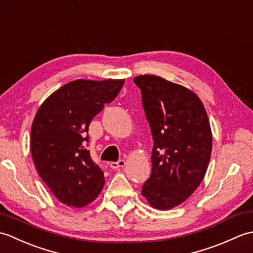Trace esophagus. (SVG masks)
Segmentation results:
<instances>
[{
  "instance_id": "esophagus-1",
  "label": "esophagus",
  "mask_w": 253,
  "mask_h": 253,
  "mask_svg": "<svg viewBox=\"0 0 253 253\" xmlns=\"http://www.w3.org/2000/svg\"><path fill=\"white\" fill-rule=\"evenodd\" d=\"M125 164H126L125 160H120V161H117V162H111L110 163V168L113 169H121V168H124V166H125Z\"/></svg>"
}]
</instances>
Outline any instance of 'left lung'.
<instances>
[{"instance_id": "left-lung-1", "label": "left lung", "mask_w": 253, "mask_h": 253, "mask_svg": "<svg viewBox=\"0 0 253 253\" xmlns=\"http://www.w3.org/2000/svg\"><path fill=\"white\" fill-rule=\"evenodd\" d=\"M142 105L154 146L152 171L141 193L154 209L169 210L186 201L207 173L212 132L199 96L162 77L140 75Z\"/></svg>"}]
</instances>
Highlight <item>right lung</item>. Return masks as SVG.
Listing matches in <instances>:
<instances>
[{
  "mask_svg": "<svg viewBox=\"0 0 253 253\" xmlns=\"http://www.w3.org/2000/svg\"><path fill=\"white\" fill-rule=\"evenodd\" d=\"M124 79H77L53 92L38 110L30 150L38 174L58 200L83 208L95 200L104 174L84 147L92 118L111 103Z\"/></svg>",
  "mask_w": 253,
  "mask_h": 253,
  "instance_id": "obj_1",
  "label": "right lung"
}]
</instances>
